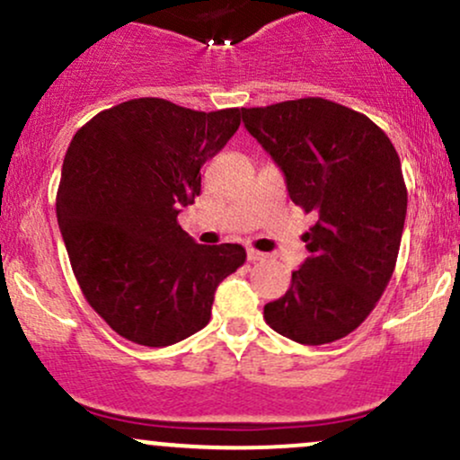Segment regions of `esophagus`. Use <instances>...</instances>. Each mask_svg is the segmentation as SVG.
<instances>
[{
	"label": "esophagus",
	"mask_w": 460,
	"mask_h": 460,
	"mask_svg": "<svg viewBox=\"0 0 460 460\" xmlns=\"http://www.w3.org/2000/svg\"><path fill=\"white\" fill-rule=\"evenodd\" d=\"M246 260L251 261V263L263 261V260H266V252H260V251H255V248H248V251H246Z\"/></svg>",
	"instance_id": "34e87169"
}]
</instances>
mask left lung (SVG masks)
<instances>
[{
  "mask_svg": "<svg viewBox=\"0 0 460 460\" xmlns=\"http://www.w3.org/2000/svg\"><path fill=\"white\" fill-rule=\"evenodd\" d=\"M242 120L281 166L292 203L318 218L303 235L311 257L263 320L298 344L341 340L376 307L398 260L406 216L398 153L366 114L322 97L242 108Z\"/></svg>",
  "mask_w": 460,
  "mask_h": 460,
  "instance_id": "obj_1",
  "label": "left lung"
}]
</instances>
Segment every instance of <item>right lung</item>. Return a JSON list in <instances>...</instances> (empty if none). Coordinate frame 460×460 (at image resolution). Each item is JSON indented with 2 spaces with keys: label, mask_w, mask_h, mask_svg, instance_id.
<instances>
[{
  "label": "right lung",
  "mask_w": 460,
  "mask_h": 460,
  "mask_svg": "<svg viewBox=\"0 0 460 460\" xmlns=\"http://www.w3.org/2000/svg\"><path fill=\"white\" fill-rule=\"evenodd\" d=\"M240 128V108L197 112L157 97L93 116L68 145L56 214L73 274L110 329L171 346L203 329L214 292L246 261L177 223L200 194V166Z\"/></svg>",
  "instance_id": "add662e5"
}]
</instances>
